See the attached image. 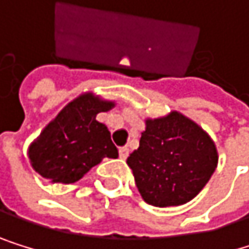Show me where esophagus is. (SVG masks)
I'll list each match as a JSON object with an SVG mask.
<instances>
[{
  "mask_svg": "<svg viewBox=\"0 0 249 249\" xmlns=\"http://www.w3.org/2000/svg\"><path fill=\"white\" fill-rule=\"evenodd\" d=\"M128 148L127 146H122V148H119V157L122 158V160H125L127 157H128Z\"/></svg>",
  "mask_w": 249,
  "mask_h": 249,
  "instance_id": "esophagus-1",
  "label": "esophagus"
}]
</instances>
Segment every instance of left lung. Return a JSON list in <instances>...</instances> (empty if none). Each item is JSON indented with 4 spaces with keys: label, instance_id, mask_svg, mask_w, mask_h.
I'll list each match as a JSON object with an SVG mask.
<instances>
[{
    "label": "left lung",
    "instance_id": "1",
    "mask_svg": "<svg viewBox=\"0 0 249 249\" xmlns=\"http://www.w3.org/2000/svg\"><path fill=\"white\" fill-rule=\"evenodd\" d=\"M127 164L146 203L179 206L193 200L208 184L218 164L209 134L179 112L146 119L139 148Z\"/></svg>",
    "mask_w": 249,
    "mask_h": 249
}]
</instances>
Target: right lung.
Returning <instances> with one entry per match:
<instances>
[{
    "instance_id": "obj_1",
    "label": "right lung",
    "mask_w": 249,
    "mask_h": 249,
    "mask_svg": "<svg viewBox=\"0 0 249 249\" xmlns=\"http://www.w3.org/2000/svg\"><path fill=\"white\" fill-rule=\"evenodd\" d=\"M113 101L91 92L82 94L58 113L40 137L31 143L28 157L43 178L61 184L77 182L103 158H116L110 131L95 118L107 112Z\"/></svg>"
}]
</instances>
